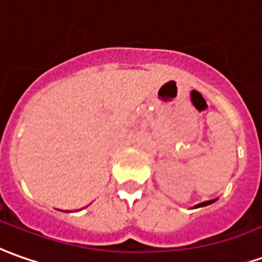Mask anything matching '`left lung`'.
I'll use <instances>...</instances> for the list:
<instances>
[{
  "label": "left lung",
  "mask_w": 262,
  "mask_h": 262,
  "mask_svg": "<svg viewBox=\"0 0 262 262\" xmlns=\"http://www.w3.org/2000/svg\"><path fill=\"white\" fill-rule=\"evenodd\" d=\"M212 202H215V199H213V201H206V202H202V204H199V205H196V208H199V206L209 205V204H212Z\"/></svg>",
  "instance_id": "obj_1"
}]
</instances>
